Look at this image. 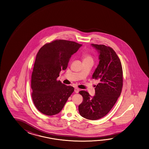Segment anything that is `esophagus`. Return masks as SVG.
Returning <instances> with one entry per match:
<instances>
[{
    "instance_id": "1",
    "label": "esophagus",
    "mask_w": 149,
    "mask_h": 149,
    "mask_svg": "<svg viewBox=\"0 0 149 149\" xmlns=\"http://www.w3.org/2000/svg\"><path fill=\"white\" fill-rule=\"evenodd\" d=\"M79 91V89L78 88H74V92H76V93H78Z\"/></svg>"
}]
</instances>
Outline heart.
Returning <instances> with one entry per match:
<instances>
[{"label":"heart","mask_w":149,"mask_h":149,"mask_svg":"<svg viewBox=\"0 0 149 149\" xmlns=\"http://www.w3.org/2000/svg\"><path fill=\"white\" fill-rule=\"evenodd\" d=\"M82 59L83 62L93 61V58L92 55L88 52H84L82 54Z\"/></svg>","instance_id":"1"}]
</instances>
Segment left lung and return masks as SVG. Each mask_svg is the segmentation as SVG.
Masks as SVG:
<instances>
[{"instance_id":"1","label":"left lung","mask_w":149,"mask_h":149,"mask_svg":"<svg viewBox=\"0 0 149 149\" xmlns=\"http://www.w3.org/2000/svg\"><path fill=\"white\" fill-rule=\"evenodd\" d=\"M92 46L100 52L99 63L92 78L100 82L92 97L86 91H79L83 101L78 108L82 117L95 120L106 116L116 103L123 87V71L120 59L112 48L93 43Z\"/></svg>"}]
</instances>
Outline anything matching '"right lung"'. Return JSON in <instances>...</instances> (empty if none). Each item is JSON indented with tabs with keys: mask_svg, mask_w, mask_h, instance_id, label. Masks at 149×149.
I'll list each match as a JSON object with an SVG mask.
<instances>
[{
	"mask_svg": "<svg viewBox=\"0 0 149 149\" xmlns=\"http://www.w3.org/2000/svg\"><path fill=\"white\" fill-rule=\"evenodd\" d=\"M81 46L74 41L59 39L46 43L39 49L31 74V88L33 102L41 113L49 116L59 113L74 91L73 87L57 79Z\"/></svg>",
	"mask_w": 149,
	"mask_h": 149,
	"instance_id": "1",
	"label": "right lung"
}]
</instances>
